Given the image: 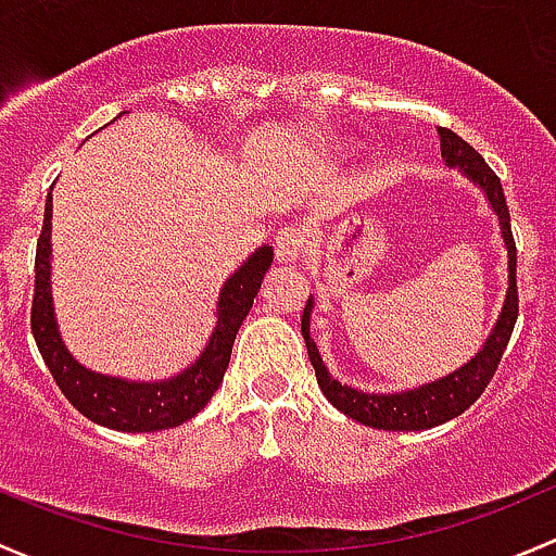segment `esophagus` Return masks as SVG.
<instances>
[{"mask_svg": "<svg viewBox=\"0 0 556 556\" xmlns=\"http://www.w3.org/2000/svg\"><path fill=\"white\" fill-rule=\"evenodd\" d=\"M307 238L300 227H286L283 232L276 236V260L278 265H294L300 262V256L305 254Z\"/></svg>", "mask_w": 556, "mask_h": 556, "instance_id": "esophagus-1", "label": "esophagus"}]
</instances>
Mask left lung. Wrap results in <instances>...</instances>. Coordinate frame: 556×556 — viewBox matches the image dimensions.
Wrapping results in <instances>:
<instances>
[{"mask_svg":"<svg viewBox=\"0 0 556 556\" xmlns=\"http://www.w3.org/2000/svg\"><path fill=\"white\" fill-rule=\"evenodd\" d=\"M439 141H442V157L450 168H460L484 198L490 200L492 211L497 214V225H501V238L508 251V291L503 300L501 316H497L495 329L490 331L488 342L482 351L455 369L452 375L442 377V380L426 382L420 388L402 393H364L358 388L342 386L340 380L329 375L324 366L316 342L311 337V313H313V296L307 300L305 313H302V337H305L307 356H311L313 369H316V380L324 391V396L340 412H345L353 420L364 422L369 428H382V431H422V428L442 426V422L452 420L460 412L477 402L495 377L497 364H501L503 351H506L508 340H511L514 324H517L519 313V296H517V245H514L511 236V216H508L506 198H503L501 179L495 170L484 163V157L473 150L468 141L460 136L452 134L450 128H439Z\"/></svg>","mask_w":556,"mask_h":556,"instance_id":"obj_1","label":"left lung"}]
</instances>
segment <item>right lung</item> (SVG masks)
<instances>
[{
	"mask_svg": "<svg viewBox=\"0 0 556 556\" xmlns=\"http://www.w3.org/2000/svg\"><path fill=\"white\" fill-rule=\"evenodd\" d=\"M50 219H53V194L48 192L42 232L37 240V260H34L31 334L61 393L88 420L114 428V431L154 433L181 426L198 415L222 386L240 324L249 316L254 296L260 294L262 278L270 270L273 245L256 249L222 286L219 302H216L219 320L211 331L208 345L194 358V364L168 380L136 382L85 369L83 364L74 362V356L61 342L53 294H50Z\"/></svg>",
	"mask_w": 556,
	"mask_h": 556,
	"instance_id": "right-lung-1",
	"label": "right lung"
}]
</instances>
